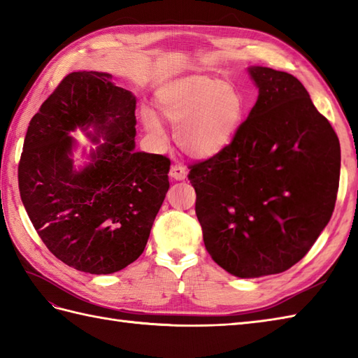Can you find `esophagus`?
<instances>
[{"instance_id": "obj_1", "label": "esophagus", "mask_w": 358, "mask_h": 358, "mask_svg": "<svg viewBox=\"0 0 358 358\" xmlns=\"http://www.w3.org/2000/svg\"><path fill=\"white\" fill-rule=\"evenodd\" d=\"M186 177H187V169L185 164L177 163L171 167V178L180 181V180H185Z\"/></svg>"}]
</instances>
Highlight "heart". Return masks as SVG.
<instances>
[{"label": "heart", "mask_w": 358, "mask_h": 358, "mask_svg": "<svg viewBox=\"0 0 358 358\" xmlns=\"http://www.w3.org/2000/svg\"><path fill=\"white\" fill-rule=\"evenodd\" d=\"M158 109L175 126V140L187 155L210 158L232 143L245 117V101L234 86L206 75L172 81L157 95ZM148 131L162 138L154 112H143Z\"/></svg>", "instance_id": "1"}]
</instances>
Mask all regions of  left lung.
Wrapping results in <instances>:
<instances>
[{"label":"left lung","instance_id":"obj_1","mask_svg":"<svg viewBox=\"0 0 358 358\" xmlns=\"http://www.w3.org/2000/svg\"><path fill=\"white\" fill-rule=\"evenodd\" d=\"M257 103L232 143L191 166L204 246L240 278L285 272L329 223L340 143L294 75L249 67Z\"/></svg>","mask_w":358,"mask_h":358}]
</instances>
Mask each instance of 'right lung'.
<instances>
[{
    "mask_svg": "<svg viewBox=\"0 0 358 358\" xmlns=\"http://www.w3.org/2000/svg\"><path fill=\"white\" fill-rule=\"evenodd\" d=\"M135 96L112 75L72 72L30 120L18 164L21 201L50 252L95 273L138 258L169 189L171 159L135 150ZM92 125L91 163L73 167L69 134Z\"/></svg>",
    "mask_w": 358,
    "mask_h": 358,
    "instance_id": "1",
    "label": "right lung"
}]
</instances>
